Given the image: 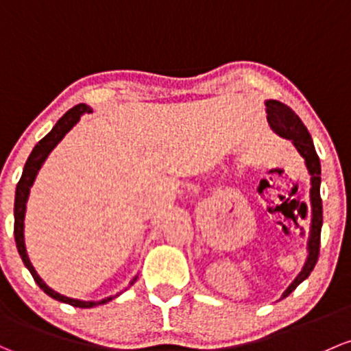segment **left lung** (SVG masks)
Here are the masks:
<instances>
[{"label": "left lung", "mask_w": 351, "mask_h": 351, "mask_svg": "<svg viewBox=\"0 0 351 351\" xmlns=\"http://www.w3.org/2000/svg\"><path fill=\"white\" fill-rule=\"evenodd\" d=\"M265 112H267V123L276 134L293 141L296 149L304 158L306 168L311 175V190H309V200H311V228H309L308 241V259L304 267L294 279L293 284L284 291L282 298H287L300 284L308 278L315 269L319 257V241H322V225H323V204L322 195H319V185H322V165L316 154L315 145L309 136L308 129L300 117L296 116L289 106L282 104L279 101H265Z\"/></svg>", "instance_id": "8db88e82"}]
</instances>
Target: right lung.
I'll list each match as a JSON object with an SVG mask.
<instances>
[{
    "label": "right lung",
    "mask_w": 351,
    "mask_h": 351,
    "mask_svg": "<svg viewBox=\"0 0 351 351\" xmlns=\"http://www.w3.org/2000/svg\"><path fill=\"white\" fill-rule=\"evenodd\" d=\"M88 112H92V109L88 108V106L77 104L75 108L67 110V112H65L64 116L57 121V124H55L53 129H51L45 138L40 139V141L36 143V146L33 147L32 154L28 156L27 163H25L23 175H21L20 182H18L16 193H14V241H16V249H18V252H20L21 261H23V264L27 265L28 271L32 272L33 279H35V282L38 284L40 289H43V293H47L50 298H53V300H57L60 302H67V304H70V306H75V308H94V306L104 304V302L114 300V298L112 296L106 298V300H102V301H80V300H72V298H67V296H62V294H58L57 291L50 289V287L42 281V278L36 274L35 267H33L32 263H29V259H28L27 249H25V235H23L25 223H23V220H25V212H27V200H28V195H29V188H32L33 182H35L36 173H38V169L42 168L43 161L47 160V156L50 154V151L53 149V147L57 146L62 139H64V136L67 134L70 129L79 123L80 116H84V114H88ZM134 281H136V278L132 279L131 284Z\"/></svg>",
    "instance_id": "1"
}]
</instances>
